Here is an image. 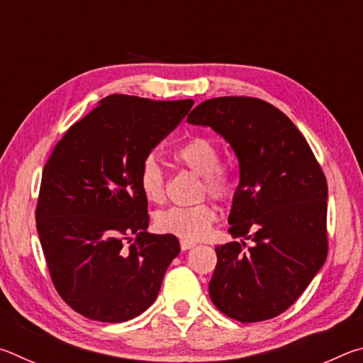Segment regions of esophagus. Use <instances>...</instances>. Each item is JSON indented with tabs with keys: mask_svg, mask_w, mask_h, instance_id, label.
<instances>
[{
	"mask_svg": "<svg viewBox=\"0 0 363 363\" xmlns=\"http://www.w3.org/2000/svg\"><path fill=\"white\" fill-rule=\"evenodd\" d=\"M195 247V242H189V240H181V250L182 251H187L190 248Z\"/></svg>",
	"mask_w": 363,
	"mask_h": 363,
	"instance_id": "esophagus-1",
	"label": "esophagus"
}]
</instances>
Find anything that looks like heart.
Masks as SVG:
<instances>
[{
    "instance_id": "heart-1",
    "label": "heart",
    "mask_w": 363,
    "mask_h": 363,
    "mask_svg": "<svg viewBox=\"0 0 363 363\" xmlns=\"http://www.w3.org/2000/svg\"><path fill=\"white\" fill-rule=\"evenodd\" d=\"M177 164L201 176V194H208L214 200L224 201L232 195V179L220 167L218 147L210 139L195 136L177 147L173 153ZM140 192L150 203H162L167 196V177L155 158H145L139 173ZM216 220V210L210 203L194 206H173L155 216L160 232L169 233L181 240L199 242L210 233Z\"/></svg>"
}]
</instances>
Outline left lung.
Instances as JSON below:
<instances>
[{"instance_id": "1", "label": "left lung", "mask_w": 363, "mask_h": 363, "mask_svg": "<svg viewBox=\"0 0 363 363\" xmlns=\"http://www.w3.org/2000/svg\"><path fill=\"white\" fill-rule=\"evenodd\" d=\"M187 123L220 134L240 173L229 233L242 242L216 247L213 304L243 323L277 317L303 294L328 255V186L320 164L294 123L256 97L208 99ZM245 240L254 243L247 247Z\"/></svg>"}]
</instances>
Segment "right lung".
<instances>
[{
    "label": "right lung",
    "mask_w": 363,
    "mask_h": 363,
    "mask_svg": "<svg viewBox=\"0 0 363 363\" xmlns=\"http://www.w3.org/2000/svg\"><path fill=\"white\" fill-rule=\"evenodd\" d=\"M194 101L112 94L69 128L43 169L36 229L51 280L91 320L126 322L149 309L179 240L147 232L139 173Z\"/></svg>",
    "instance_id": "add662e5"
}]
</instances>
